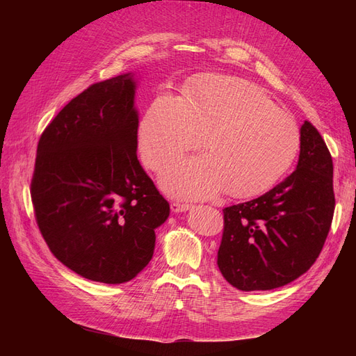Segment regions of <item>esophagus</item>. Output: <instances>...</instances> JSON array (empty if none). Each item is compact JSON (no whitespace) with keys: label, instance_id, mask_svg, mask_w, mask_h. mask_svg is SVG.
<instances>
[{"label":"esophagus","instance_id":"obj_1","mask_svg":"<svg viewBox=\"0 0 356 356\" xmlns=\"http://www.w3.org/2000/svg\"><path fill=\"white\" fill-rule=\"evenodd\" d=\"M191 208V204L188 203H181V202H172L170 203V209L172 212H184Z\"/></svg>","mask_w":356,"mask_h":356}]
</instances>
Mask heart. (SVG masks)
<instances>
[{"label": "heart", "instance_id": "heart-1", "mask_svg": "<svg viewBox=\"0 0 356 356\" xmlns=\"http://www.w3.org/2000/svg\"><path fill=\"white\" fill-rule=\"evenodd\" d=\"M204 135L207 153L178 161L161 175V187L181 199H203L227 191L254 197L281 179L300 152L301 134L293 117L258 86L204 75L188 83L182 98L160 93L138 123L144 165L163 170Z\"/></svg>", "mask_w": 356, "mask_h": 356}]
</instances>
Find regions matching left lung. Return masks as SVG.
Segmentation results:
<instances>
[{
    "instance_id": "left-lung-1",
    "label": "left lung",
    "mask_w": 356,
    "mask_h": 356,
    "mask_svg": "<svg viewBox=\"0 0 356 356\" xmlns=\"http://www.w3.org/2000/svg\"><path fill=\"white\" fill-rule=\"evenodd\" d=\"M297 169L266 195L224 208L217 264L241 291L284 286L306 273L328 236L332 159L315 126H301Z\"/></svg>"
}]
</instances>
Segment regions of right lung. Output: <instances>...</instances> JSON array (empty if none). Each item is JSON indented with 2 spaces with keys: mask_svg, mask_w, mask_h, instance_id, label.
<instances>
[{
  "mask_svg": "<svg viewBox=\"0 0 356 356\" xmlns=\"http://www.w3.org/2000/svg\"><path fill=\"white\" fill-rule=\"evenodd\" d=\"M132 74L89 86L53 118L37 147L31 199L50 252L77 275L123 284L149 263L169 217L136 157Z\"/></svg>",
  "mask_w": 356,
  "mask_h": 356,
  "instance_id": "obj_1",
  "label": "right lung"
}]
</instances>
